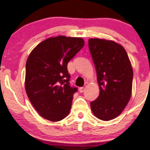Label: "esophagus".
<instances>
[{"mask_svg":"<svg viewBox=\"0 0 150 150\" xmlns=\"http://www.w3.org/2000/svg\"><path fill=\"white\" fill-rule=\"evenodd\" d=\"M85 90H86V87H81L79 88V91L81 92V93H83V92H84Z\"/></svg>","mask_w":150,"mask_h":150,"instance_id":"34e87169","label":"esophagus"}]
</instances>
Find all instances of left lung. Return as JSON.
I'll return each mask as SVG.
<instances>
[{
	"mask_svg": "<svg viewBox=\"0 0 150 150\" xmlns=\"http://www.w3.org/2000/svg\"><path fill=\"white\" fill-rule=\"evenodd\" d=\"M88 46L100 91L91 108L97 118L108 121L120 115L131 99L132 66L125 48L115 41L90 38Z\"/></svg>",
	"mask_w": 150,
	"mask_h": 150,
	"instance_id": "left-lung-1",
	"label": "left lung"
}]
</instances>
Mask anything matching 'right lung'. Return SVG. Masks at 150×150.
Instances as JSON below:
<instances>
[{"mask_svg": "<svg viewBox=\"0 0 150 150\" xmlns=\"http://www.w3.org/2000/svg\"><path fill=\"white\" fill-rule=\"evenodd\" d=\"M82 38L59 35L40 42L26 62L25 90L41 117L52 122L65 118L76 88L69 84L67 63L84 46Z\"/></svg>", "mask_w": 150, "mask_h": 150, "instance_id": "right-lung-1", "label": "right lung"}]
</instances>
